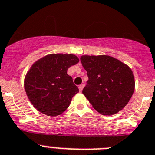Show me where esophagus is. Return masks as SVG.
<instances>
[{"label":"esophagus","instance_id":"1","mask_svg":"<svg viewBox=\"0 0 155 155\" xmlns=\"http://www.w3.org/2000/svg\"><path fill=\"white\" fill-rule=\"evenodd\" d=\"M83 87H84V84H81V85H79V91L82 92V90H83Z\"/></svg>","mask_w":155,"mask_h":155}]
</instances>
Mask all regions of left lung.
Wrapping results in <instances>:
<instances>
[{
  "label": "left lung",
  "instance_id": "obj_1",
  "mask_svg": "<svg viewBox=\"0 0 155 155\" xmlns=\"http://www.w3.org/2000/svg\"><path fill=\"white\" fill-rule=\"evenodd\" d=\"M80 61L89 78L83 93L93 108L108 116L124 108L134 91L131 69L110 55H82Z\"/></svg>",
  "mask_w": 155,
  "mask_h": 155
}]
</instances>
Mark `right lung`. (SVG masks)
<instances>
[{"instance_id": "right-lung-1", "label": "right lung", "mask_w": 155, "mask_h": 155, "mask_svg": "<svg viewBox=\"0 0 155 155\" xmlns=\"http://www.w3.org/2000/svg\"><path fill=\"white\" fill-rule=\"evenodd\" d=\"M72 54H50L36 61L25 78V90L33 107L49 117L60 115L79 89L67 74L79 62Z\"/></svg>"}]
</instances>
